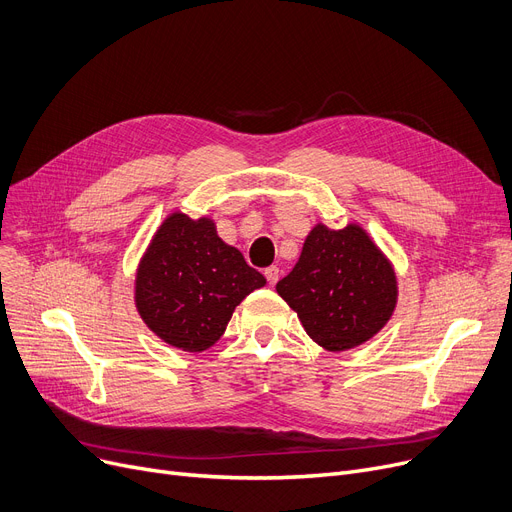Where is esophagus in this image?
Segmentation results:
<instances>
[{"mask_svg":"<svg viewBox=\"0 0 512 512\" xmlns=\"http://www.w3.org/2000/svg\"><path fill=\"white\" fill-rule=\"evenodd\" d=\"M264 277H266V281H269V285H275L279 281L277 266H269V269H264Z\"/></svg>","mask_w":512,"mask_h":512,"instance_id":"1","label":"esophagus"}]
</instances>
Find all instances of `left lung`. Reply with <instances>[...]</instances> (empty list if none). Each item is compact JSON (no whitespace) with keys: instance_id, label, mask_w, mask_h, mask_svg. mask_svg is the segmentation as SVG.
<instances>
[{"instance_id":"8db88e82","label":"left lung","mask_w":512,"mask_h":512,"mask_svg":"<svg viewBox=\"0 0 512 512\" xmlns=\"http://www.w3.org/2000/svg\"><path fill=\"white\" fill-rule=\"evenodd\" d=\"M310 339L329 352L369 342L392 319L398 279L392 262L360 225L308 233L300 260L277 283Z\"/></svg>"}]
</instances>
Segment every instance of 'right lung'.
Listing matches in <instances>:
<instances>
[{"label": "right lung", "mask_w": 512, "mask_h": 512, "mask_svg": "<svg viewBox=\"0 0 512 512\" xmlns=\"http://www.w3.org/2000/svg\"><path fill=\"white\" fill-rule=\"evenodd\" d=\"M266 279L216 233L212 218H164L135 277L137 312L162 342L204 352L227 329L239 302Z\"/></svg>", "instance_id": "1"}]
</instances>
